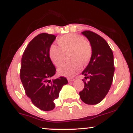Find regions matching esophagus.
Instances as JSON below:
<instances>
[{
    "label": "esophagus",
    "instance_id": "34e87169",
    "mask_svg": "<svg viewBox=\"0 0 133 133\" xmlns=\"http://www.w3.org/2000/svg\"><path fill=\"white\" fill-rule=\"evenodd\" d=\"M68 80L69 82H72V81H75V79L74 78H68Z\"/></svg>",
    "mask_w": 133,
    "mask_h": 133
}]
</instances>
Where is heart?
<instances>
[{"mask_svg":"<svg viewBox=\"0 0 133 133\" xmlns=\"http://www.w3.org/2000/svg\"><path fill=\"white\" fill-rule=\"evenodd\" d=\"M59 47L52 44L49 50V56L51 62L59 66L63 62L64 54L71 52V63H65L57 69L59 75L65 77H73L81 69L82 64H86L92 57V49L84 37L75 34H69L58 39Z\"/></svg>","mask_w":133,"mask_h":133,"instance_id":"b5f03b06","label":"heart"}]
</instances>
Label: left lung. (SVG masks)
<instances>
[{"label": "left lung", "instance_id": "8db88e82", "mask_svg": "<svg viewBox=\"0 0 133 133\" xmlns=\"http://www.w3.org/2000/svg\"><path fill=\"white\" fill-rule=\"evenodd\" d=\"M82 34L88 39L92 54L87 67L82 71L84 88L79 92L81 99L87 104L99 103L109 92L113 79L114 67L112 50L103 37L97 34L85 30Z\"/></svg>", "mask_w": 133, "mask_h": 133}]
</instances>
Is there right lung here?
Masks as SVG:
<instances>
[{
  "label": "right lung",
  "instance_id": "1",
  "mask_svg": "<svg viewBox=\"0 0 133 133\" xmlns=\"http://www.w3.org/2000/svg\"><path fill=\"white\" fill-rule=\"evenodd\" d=\"M56 38L47 33L37 35L27 45L21 60L20 77L25 94L34 105L44 111L54 109V101L59 97L62 86L68 83L64 77L50 79L56 70L50 60L49 50Z\"/></svg>",
  "mask_w": 133,
  "mask_h": 133
}]
</instances>
